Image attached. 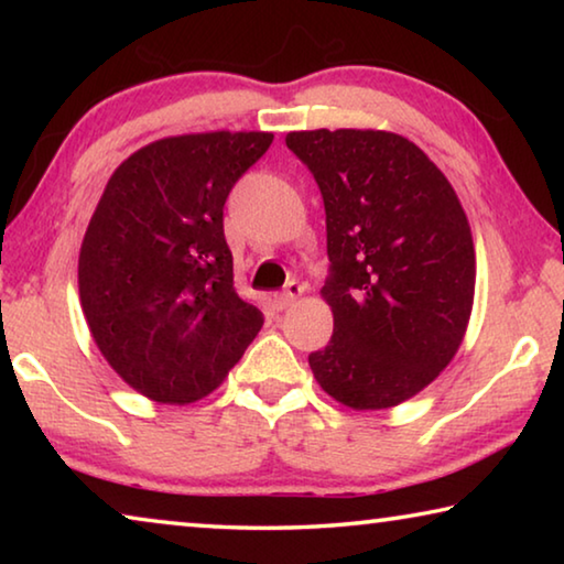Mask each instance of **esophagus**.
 <instances>
[{
	"label": "esophagus",
	"mask_w": 564,
	"mask_h": 564,
	"mask_svg": "<svg viewBox=\"0 0 564 564\" xmlns=\"http://www.w3.org/2000/svg\"><path fill=\"white\" fill-rule=\"evenodd\" d=\"M303 295V285L301 283H295V281H291L289 285H285V291L283 293H279L273 299V305H275V311H285V308H291V305L299 301Z\"/></svg>",
	"instance_id": "esophagus-1"
}]
</instances>
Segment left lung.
I'll use <instances>...</instances> for the list:
<instances>
[{"mask_svg": "<svg viewBox=\"0 0 564 564\" xmlns=\"http://www.w3.org/2000/svg\"><path fill=\"white\" fill-rule=\"evenodd\" d=\"M326 204L333 336L308 356L340 405L388 410L443 373L475 301V243L460 198L413 141L383 129L285 137Z\"/></svg>", "mask_w": 564, "mask_h": 564, "instance_id": "8db88e82", "label": "left lung"}]
</instances>
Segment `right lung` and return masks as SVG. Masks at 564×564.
Masks as SVG:
<instances>
[{
	"label": "right lung",
	"mask_w": 564,
	"mask_h": 564,
	"mask_svg": "<svg viewBox=\"0 0 564 564\" xmlns=\"http://www.w3.org/2000/svg\"><path fill=\"white\" fill-rule=\"evenodd\" d=\"M271 141V131L159 139L107 181L82 241L79 301L101 356L149 400L214 393L263 326L234 289L224 204Z\"/></svg>",
	"instance_id": "add662e5"
}]
</instances>
